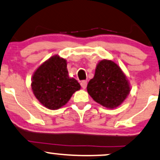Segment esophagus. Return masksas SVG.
Masks as SVG:
<instances>
[{"label": "esophagus", "instance_id": "esophagus-1", "mask_svg": "<svg viewBox=\"0 0 160 160\" xmlns=\"http://www.w3.org/2000/svg\"><path fill=\"white\" fill-rule=\"evenodd\" d=\"M80 85H81L82 89H86V86H87V81H86V80H82V81L80 82Z\"/></svg>", "mask_w": 160, "mask_h": 160}]
</instances>
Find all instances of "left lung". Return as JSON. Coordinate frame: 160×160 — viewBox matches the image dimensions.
<instances>
[{"label": "left lung", "instance_id": "1", "mask_svg": "<svg viewBox=\"0 0 160 160\" xmlns=\"http://www.w3.org/2000/svg\"><path fill=\"white\" fill-rule=\"evenodd\" d=\"M87 91L97 103L114 108L126 99L130 87L117 64L111 60H102L97 65L94 78L88 83Z\"/></svg>", "mask_w": 160, "mask_h": 160}]
</instances>
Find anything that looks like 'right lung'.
Returning <instances> with one entry per match:
<instances>
[{
    "mask_svg": "<svg viewBox=\"0 0 160 160\" xmlns=\"http://www.w3.org/2000/svg\"><path fill=\"white\" fill-rule=\"evenodd\" d=\"M32 88L40 103L49 109L56 110L65 105L80 89V85L75 79L68 78L65 60L52 56L37 69Z\"/></svg>",
    "mask_w": 160,
    "mask_h": 160,
    "instance_id": "obj_1",
    "label": "right lung"
}]
</instances>
